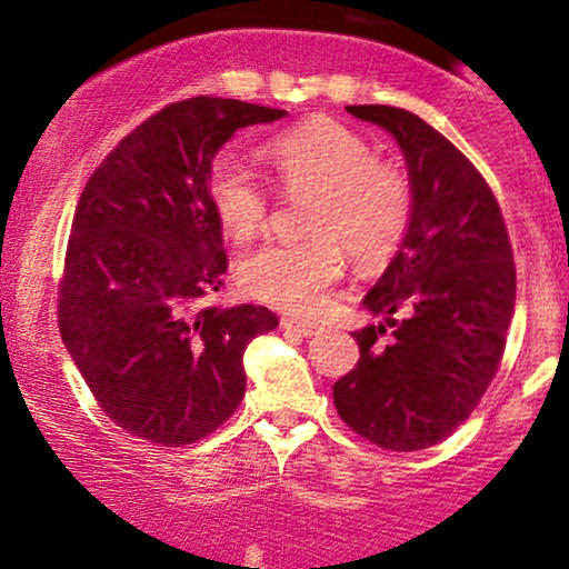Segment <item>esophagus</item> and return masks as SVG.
I'll return each instance as SVG.
<instances>
[{"label": "esophagus", "instance_id": "34e87169", "mask_svg": "<svg viewBox=\"0 0 569 569\" xmlns=\"http://www.w3.org/2000/svg\"><path fill=\"white\" fill-rule=\"evenodd\" d=\"M283 329L289 331V335H299V337H312V335H318V326L316 323H307V321H297V318H283Z\"/></svg>", "mask_w": 569, "mask_h": 569}]
</instances>
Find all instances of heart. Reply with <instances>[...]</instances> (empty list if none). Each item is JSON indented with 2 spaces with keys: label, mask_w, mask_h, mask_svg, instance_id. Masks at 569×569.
I'll list each match as a JSON object with an SVG mask.
<instances>
[{
  "label": "heart",
  "mask_w": 569,
  "mask_h": 569,
  "mask_svg": "<svg viewBox=\"0 0 569 569\" xmlns=\"http://www.w3.org/2000/svg\"><path fill=\"white\" fill-rule=\"evenodd\" d=\"M262 158L286 194H312L310 238L259 246L240 262V283L259 302L310 316L342 276L345 251L358 267H382L401 251L415 221V187L403 168L375 154L358 130L329 117L270 136ZM206 198L232 240L253 238L270 217V189L238 149L224 147L206 171Z\"/></svg>",
  "instance_id": "heart-1"
}]
</instances>
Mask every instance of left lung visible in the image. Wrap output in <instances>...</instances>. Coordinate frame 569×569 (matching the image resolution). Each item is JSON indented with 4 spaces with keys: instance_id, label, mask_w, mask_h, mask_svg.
<instances>
[{
    "instance_id": "1",
    "label": "left lung",
    "mask_w": 569,
    "mask_h": 569,
    "mask_svg": "<svg viewBox=\"0 0 569 569\" xmlns=\"http://www.w3.org/2000/svg\"><path fill=\"white\" fill-rule=\"evenodd\" d=\"M348 112L396 136L415 221L363 299L391 337L385 323L352 335L361 358L335 382V407L361 439L417 452L460 428L498 375L516 302L513 248L485 176L447 136L398 107Z\"/></svg>"
}]
</instances>
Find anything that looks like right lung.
Returning <instances> with one entry per match:
<instances>
[{
  "mask_svg": "<svg viewBox=\"0 0 569 569\" xmlns=\"http://www.w3.org/2000/svg\"><path fill=\"white\" fill-rule=\"evenodd\" d=\"M283 114L238 98L168 103L82 189L58 280V329L98 407L130 436L184 447L243 401L246 345L276 329L278 316L206 302L230 267L206 171L234 130Z\"/></svg>",
  "mask_w": 569,
  "mask_h": 569,
  "instance_id": "1",
  "label": "right lung"
}]
</instances>
